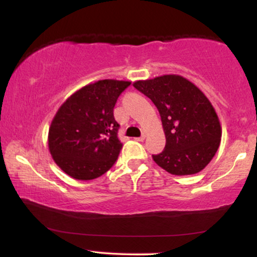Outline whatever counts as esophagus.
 Instances as JSON below:
<instances>
[{
    "instance_id": "esophagus-1",
    "label": "esophagus",
    "mask_w": 257,
    "mask_h": 257,
    "mask_svg": "<svg viewBox=\"0 0 257 257\" xmlns=\"http://www.w3.org/2000/svg\"><path fill=\"white\" fill-rule=\"evenodd\" d=\"M146 139V136L145 135H143L142 137H139V138H136V140L137 142H144V140Z\"/></svg>"
}]
</instances>
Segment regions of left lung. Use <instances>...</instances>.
Segmentation results:
<instances>
[{
    "mask_svg": "<svg viewBox=\"0 0 257 257\" xmlns=\"http://www.w3.org/2000/svg\"><path fill=\"white\" fill-rule=\"evenodd\" d=\"M133 86L159 111L166 145L153 160L168 173L189 175L202 171L220 146L221 125L201 90L178 75L137 80Z\"/></svg>",
    "mask_w": 257,
    "mask_h": 257,
    "instance_id": "8db88e82",
    "label": "left lung"
}]
</instances>
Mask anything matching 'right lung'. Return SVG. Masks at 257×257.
Segmentation results:
<instances>
[{
	"instance_id": "right-lung-1",
	"label": "right lung",
	"mask_w": 257,
	"mask_h": 257,
	"mask_svg": "<svg viewBox=\"0 0 257 257\" xmlns=\"http://www.w3.org/2000/svg\"><path fill=\"white\" fill-rule=\"evenodd\" d=\"M125 80L104 79L71 94L52 119L49 151L63 172L76 180H92L110 170L122 144L113 107Z\"/></svg>"
}]
</instances>
